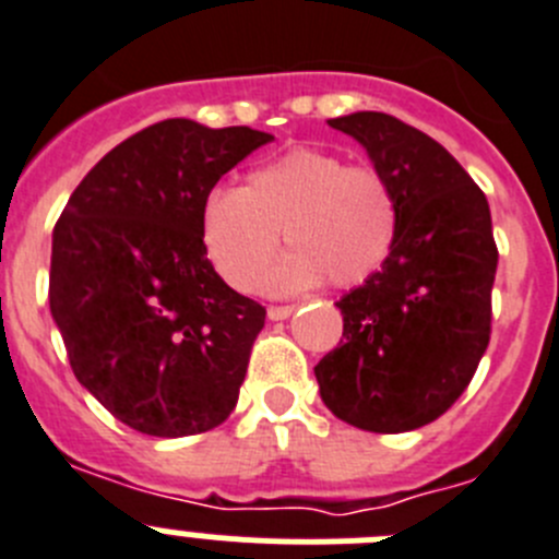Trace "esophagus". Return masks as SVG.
Segmentation results:
<instances>
[{"instance_id":"obj_1","label":"esophagus","mask_w":559,"mask_h":559,"mask_svg":"<svg viewBox=\"0 0 559 559\" xmlns=\"http://www.w3.org/2000/svg\"><path fill=\"white\" fill-rule=\"evenodd\" d=\"M292 311H295V306H270L267 317L270 320H286V317H292Z\"/></svg>"}]
</instances>
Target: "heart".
<instances>
[{"instance_id": "obj_1", "label": "heart", "mask_w": 559, "mask_h": 559, "mask_svg": "<svg viewBox=\"0 0 559 559\" xmlns=\"http://www.w3.org/2000/svg\"><path fill=\"white\" fill-rule=\"evenodd\" d=\"M395 228L399 211L384 175L309 147L253 169L245 189H211L200 211L205 255L239 292L255 284L284 234L292 250L261 278L273 295L325 278L340 289L361 284L390 255Z\"/></svg>"}]
</instances>
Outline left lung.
Returning <instances> with one entry per match:
<instances>
[{
  "label": "left lung",
  "mask_w": 559,
  "mask_h": 559,
  "mask_svg": "<svg viewBox=\"0 0 559 559\" xmlns=\"http://www.w3.org/2000/svg\"><path fill=\"white\" fill-rule=\"evenodd\" d=\"M329 124L384 175L399 228L381 270L336 300L342 340L314 367L320 399L356 429H420L465 392L490 342V205L449 150L401 119L356 110Z\"/></svg>",
  "instance_id": "obj_1"
}]
</instances>
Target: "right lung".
Returning a JSON list of instances; mask_svg holds the SVG:
<instances>
[{"mask_svg": "<svg viewBox=\"0 0 559 559\" xmlns=\"http://www.w3.org/2000/svg\"><path fill=\"white\" fill-rule=\"evenodd\" d=\"M270 139L192 119L150 124L80 180L55 225L49 311L80 384L130 429L200 435L239 401L267 311L219 278L200 211Z\"/></svg>", "mask_w": 559, "mask_h": 559, "instance_id": "obj_1", "label": "right lung"}]
</instances>
